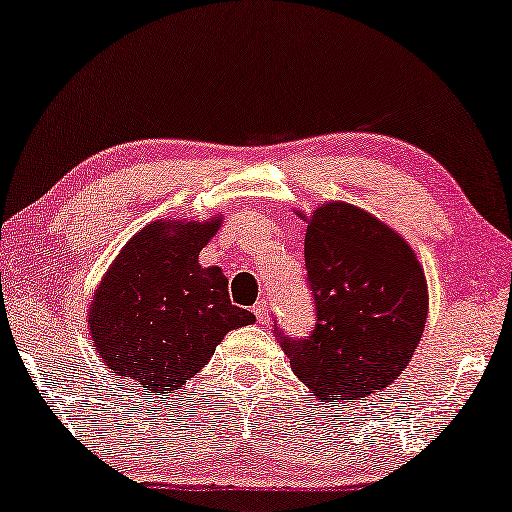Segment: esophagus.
<instances>
[{
    "label": "esophagus",
    "instance_id": "1",
    "mask_svg": "<svg viewBox=\"0 0 512 512\" xmlns=\"http://www.w3.org/2000/svg\"><path fill=\"white\" fill-rule=\"evenodd\" d=\"M254 314L258 318V323H267L269 321V305L265 298H260V301L254 305Z\"/></svg>",
    "mask_w": 512,
    "mask_h": 512
}]
</instances>
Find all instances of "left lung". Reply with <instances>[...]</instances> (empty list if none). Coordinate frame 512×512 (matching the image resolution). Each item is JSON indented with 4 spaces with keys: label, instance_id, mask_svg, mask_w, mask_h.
Instances as JSON below:
<instances>
[{
    "label": "left lung",
    "instance_id": "obj_1",
    "mask_svg": "<svg viewBox=\"0 0 512 512\" xmlns=\"http://www.w3.org/2000/svg\"><path fill=\"white\" fill-rule=\"evenodd\" d=\"M307 285L316 325L294 339L274 325L294 374L323 401L365 399L406 370L428 318L412 247L368 211L327 202L307 220Z\"/></svg>",
    "mask_w": 512,
    "mask_h": 512
}]
</instances>
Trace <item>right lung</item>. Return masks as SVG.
Listing matches in <instances>:
<instances>
[{
	"instance_id": "right-lung-1",
	"label": "right lung",
	"mask_w": 512,
	"mask_h": 512,
	"mask_svg": "<svg viewBox=\"0 0 512 512\" xmlns=\"http://www.w3.org/2000/svg\"><path fill=\"white\" fill-rule=\"evenodd\" d=\"M220 220H156L104 274L89 307V330L118 379L127 376L167 397L205 368L229 330L256 321L231 305L223 269L198 263Z\"/></svg>"
}]
</instances>
